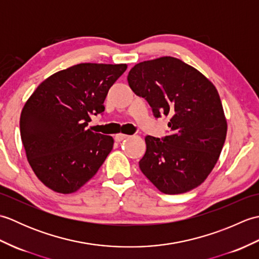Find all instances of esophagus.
Listing matches in <instances>:
<instances>
[{"instance_id": "obj_1", "label": "esophagus", "mask_w": 259, "mask_h": 259, "mask_svg": "<svg viewBox=\"0 0 259 259\" xmlns=\"http://www.w3.org/2000/svg\"><path fill=\"white\" fill-rule=\"evenodd\" d=\"M128 135H124V134H118V135H115V137H114V139H115V141H118V142H120V141H122L123 139H126L128 138Z\"/></svg>"}]
</instances>
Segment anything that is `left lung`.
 I'll use <instances>...</instances> for the list:
<instances>
[{
	"instance_id": "1",
	"label": "left lung",
	"mask_w": 259,
	"mask_h": 259,
	"mask_svg": "<svg viewBox=\"0 0 259 259\" xmlns=\"http://www.w3.org/2000/svg\"><path fill=\"white\" fill-rule=\"evenodd\" d=\"M128 83L145 98L156 118L169 115L171 134L147 136L139 161L163 194L178 195L201 185L216 164L227 135L218 91L197 69L172 57L144 61L129 71Z\"/></svg>"
}]
</instances>
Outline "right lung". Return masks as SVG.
Wrapping results in <instances>:
<instances>
[{
	"label": "right lung",
	"instance_id": "obj_1",
	"mask_svg": "<svg viewBox=\"0 0 259 259\" xmlns=\"http://www.w3.org/2000/svg\"><path fill=\"white\" fill-rule=\"evenodd\" d=\"M126 64L80 63L52 74L24 104L20 118L27 161L48 188L72 194L88 183L113 148V138L85 129L104 111L108 91Z\"/></svg>",
	"mask_w": 259,
	"mask_h": 259
}]
</instances>
